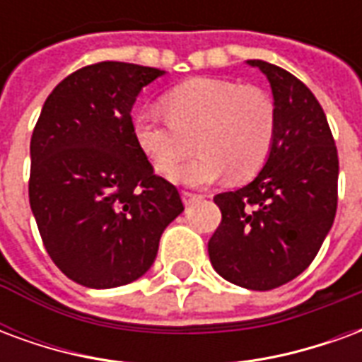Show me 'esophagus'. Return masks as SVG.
<instances>
[{
    "label": "esophagus",
    "instance_id": "esophagus-1",
    "mask_svg": "<svg viewBox=\"0 0 362 362\" xmlns=\"http://www.w3.org/2000/svg\"><path fill=\"white\" fill-rule=\"evenodd\" d=\"M182 199H184V204L186 205H192L196 204V202H199L202 196H199V194H192V192H182Z\"/></svg>",
    "mask_w": 362,
    "mask_h": 362
}]
</instances>
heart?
<instances>
[{"label": "heart", "instance_id": "b5f03b06", "mask_svg": "<svg viewBox=\"0 0 362 362\" xmlns=\"http://www.w3.org/2000/svg\"><path fill=\"white\" fill-rule=\"evenodd\" d=\"M166 118L143 112L134 122L137 145L158 173H173L192 153V163L174 178L205 186L228 174L248 180L266 165L275 139V103L266 90L230 79L197 77L174 87L163 100Z\"/></svg>", "mask_w": 362, "mask_h": 362}]
</instances>
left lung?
<instances>
[{
  "mask_svg": "<svg viewBox=\"0 0 362 362\" xmlns=\"http://www.w3.org/2000/svg\"><path fill=\"white\" fill-rule=\"evenodd\" d=\"M248 64L259 67L272 85L275 139L250 184L213 197L223 219L207 250L223 279L272 291L310 266L334 225L339 158L312 90L273 64Z\"/></svg>",
  "mask_w": 362,
  "mask_h": 362,
  "instance_id": "8db88e82",
  "label": "left lung"
}]
</instances>
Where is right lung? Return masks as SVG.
Segmentation results:
<instances>
[{"mask_svg": "<svg viewBox=\"0 0 362 362\" xmlns=\"http://www.w3.org/2000/svg\"><path fill=\"white\" fill-rule=\"evenodd\" d=\"M157 67L98 62L67 75L30 139L28 199L52 262L83 287L139 279L182 211L137 145L132 108Z\"/></svg>", "mask_w": 362, "mask_h": 362, "instance_id": "add662e5", "label": "right lung"}]
</instances>
